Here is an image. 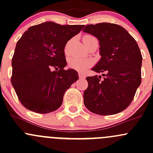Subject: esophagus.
Here are the masks:
<instances>
[{"instance_id":"obj_1","label":"esophagus","mask_w":153,"mask_h":153,"mask_svg":"<svg viewBox=\"0 0 153 153\" xmlns=\"http://www.w3.org/2000/svg\"><path fill=\"white\" fill-rule=\"evenodd\" d=\"M78 76H79V78H80V79H85V75L82 74V73H79Z\"/></svg>"}]
</instances>
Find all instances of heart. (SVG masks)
Listing matches in <instances>:
<instances>
[{
	"label": "heart",
	"mask_w": 153,
	"mask_h": 153,
	"mask_svg": "<svg viewBox=\"0 0 153 153\" xmlns=\"http://www.w3.org/2000/svg\"><path fill=\"white\" fill-rule=\"evenodd\" d=\"M69 65L77 71H84L92 65V59L88 57H73L68 60Z\"/></svg>",
	"instance_id": "b5f03b06"
}]
</instances>
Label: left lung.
I'll list each match as a JSON object with an SVG mask.
<instances>
[{"label": "left lung", "instance_id": "obj_1", "mask_svg": "<svg viewBox=\"0 0 153 153\" xmlns=\"http://www.w3.org/2000/svg\"><path fill=\"white\" fill-rule=\"evenodd\" d=\"M82 31L99 39L101 57L92 71L103 76L87 77L84 104L99 115L118 114L129 106L141 83L143 57L137 43L118 24H89Z\"/></svg>", "mask_w": 153, "mask_h": 153}]
</instances>
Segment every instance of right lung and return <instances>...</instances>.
Masks as SVG:
<instances>
[{"label":"right lung","mask_w":153,"mask_h":153,"mask_svg":"<svg viewBox=\"0 0 153 153\" xmlns=\"http://www.w3.org/2000/svg\"><path fill=\"white\" fill-rule=\"evenodd\" d=\"M83 26L44 22L29 27L17 42L11 62V83L27 109L47 114L62 105L67 89L78 80V72L64 69V49ZM53 68L59 70L52 71Z\"/></svg>","instance_id":"right-lung-1"}]
</instances>
